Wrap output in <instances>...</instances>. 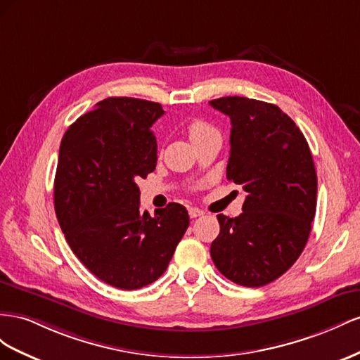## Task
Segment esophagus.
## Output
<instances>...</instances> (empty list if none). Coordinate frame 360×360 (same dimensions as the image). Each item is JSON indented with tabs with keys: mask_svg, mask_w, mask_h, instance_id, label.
<instances>
[{
	"mask_svg": "<svg viewBox=\"0 0 360 360\" xmlns=\"http://www.w3.org/2000/svg\"><path fill=\"white\" fill-rule=\"evenodd\" d=\"M188 214H190L191 219H196V217H200V215H203L205 212L202 210H199V208H190Z\"/></svg>",
	"mask_w": 360,
	"mask_h": 360,
	"instance_id": "1",
	"label": "esophagus"
}]
</instances>
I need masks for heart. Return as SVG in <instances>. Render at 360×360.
I'll return each mask as SVG.
<instances>
[{
  "label": "heart",
  "instance_id": "obj_1",
  "mask_svg": "<svg viewBox=\"0 0 360 360\" xmlns=\"http://www.w3.org/2000/svg\"><path fill=\"white\" fill-rule=\"evenodd\" d=\"M214 132H217V129L203 120H194L188 125V137H190L191 143L198 141L210 134H214Z\"/></svg>",
  "mask_w": 360,
  "mask_h": 360
}]
</instances>
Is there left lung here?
<instances>
[{
    "mask_svg": "<svg viewBox=\"0 0 360 360\" xmlns=\"http://www.w3.org/2000/svg\"><path fill=\"white\" fill-rule=\"evenodd\" d=\"M231 119L229 181L248 193L235 219L219 214L211 258L233 283L249 288L281 277L299 259L316 210V173L309 145L274 104L243 96L210 101Z\"/></svg>",
    "mask_w": 360,
    "mask_h": 360,
    "instance_id": "8db88e82",
    "label": "left lung"
}]
</instances>
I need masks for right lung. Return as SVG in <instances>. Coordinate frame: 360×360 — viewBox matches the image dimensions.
I'll list each match as a JSON object with an SVG mask.
<instances>
[{
    "label": "right lung",
    "instance_id": "right-lung-1",
    "mask_svg": "<svg viewBox=\"0 0 360 360\" xmlns=\"http://www.w3.org/2000/svg\"><path fill=\"white\" fill-rule=\"evenodd\" d=\"M162 115L158 102L107 98L61 139L54 179L60 228L86 269L119 290L155 282L190 224L179 203L140 212L137 181L155 170L150 128Z\"/></svg>",
    "mask_w": 360,
    "mask_h": 360
}]
</instances>
